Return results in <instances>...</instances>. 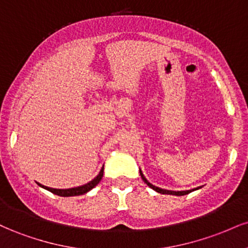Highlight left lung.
Segmentation results:
<instances>
[{
  "label": "left lung",
  "mask_w": 248,
  "mask_h": 248,
  "mask_svg": "<svg viewBox=\"0 0 248 248\" xmlns=\"http://www.w3.org/2000/svg\"><path fill=\"white\" fill-rule=\"evenodd\" d=\"M140 175H141L142 179H143V181H144V183H146L148 186H149V187H152V189H153V190H155L156 192H160V193H162V195L184 196V195H187V193H190V192L195 191V190H198V189H201V186H198V187H195V189H190V190H182V191H173V190H167V189H162V187H158V186H153V184L150 183V182H148V179H147L146 177H144L143 172H142V170H141V169H140Z\"/></svg>",
  "instance_id": "1"
}]
</instances>
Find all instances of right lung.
<instances>
[{
	"instance_id": "right-lung-1",
	"label": "right lung",
	"mask_w": 248,
	"mask_h": 248,
	"mask_svg": "<svg viewBox=\"0 0 248 248\" xmlns=\"http://www.w3.org/2000/svg\"><path fill=\"white\" fill-rule=\"evenodd\" d=\"M102 176H104V167L101 168L100 172L96 175V177H94L92 179V181H90L88 183L84 184V186H80L70 187V189H53V187L43 186V184H41V183H37V184H38V186L41 187H43V189H45V190H47V191L55 193V195L61 196V197H72V196H80V195H84V193H86L88 191H91L93 187L98 186L99 182L101 181Z\"/></svg>"
}]
</instances>
